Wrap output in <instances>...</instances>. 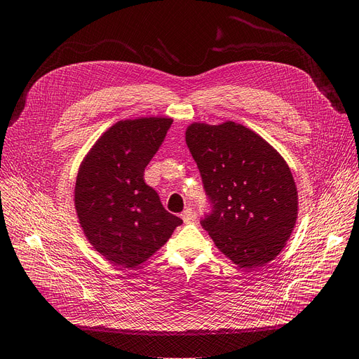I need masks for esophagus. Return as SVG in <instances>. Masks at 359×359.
Returning a JSON list of instances; mask_svg holds the SVG:
<instances>
[{"label": "esophagus", "mask_w": 359, "mask_h": 359, "mask_svg": "<svg viewBox=\"0 0 359 359\" xmlns=\"http://www.w3.org/2000/svg\"><path fill=\"white\" fill-rule=\"evenodd\" d=\"M180 217H182V219H183L184 222H192V221L196 218V214H195V211H194L192 208H186V210L180 214Z\"/></svg>", "instance_id": "obj_1"}]
</instances>
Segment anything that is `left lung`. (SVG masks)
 I'll return each instance as SVG.
<instances>
[{
	"mask_svg": "<svg viewBox=\"0 0 359 359\" xmlns=\"http://www.w3.org/2000/svg\"><path fill=\"white\" fill-rule=\"evenodd\" d=\"M186 144L211 203L201 224L215 246L244 269L273 260L298 214L297 187L285 160L256 132L231 121L192 123Z\"/></svg>",
	"mask_w": 359,
	"mask_h": 359,
	"instance_id": "8db88e82",
	"label": "left lung"
}]
</instances>
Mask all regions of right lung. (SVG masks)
I'll use <instances>...</instances> for the list:
<instances>
[{"label": "right lung", "mask_w": 359, "mask_h": 359, "mask_svg": "<svg viewBox=\"0 0 359 359\" xmlns=\"http://www.w3.org/2000/svg\"><path fill=\"white\" fill-rule=\"evenodd\" d=\"M173 121L141 118L110 126L80 165L74 203L91 246L121 268H137L183 222L164 210L144 170Z\"/></svg>", "instance_id": "obj_1"}]
</instances>
